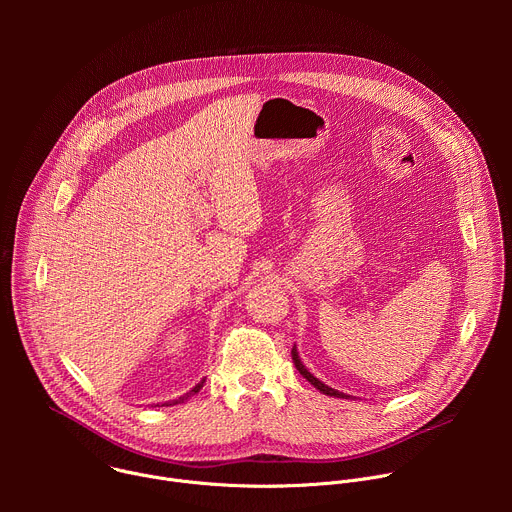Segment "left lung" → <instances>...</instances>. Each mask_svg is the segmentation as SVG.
I'll use <instances>...</instances> for the list:
<instances>
[{
	"label": "left lung",
	"instance_id": "8db88e82",
	"mask_svg": "<svg viewBox=\"0 0 512 512\" xmlns=\"http://www.w3.org/2000/svg\"><path fill=\"white\" fill-rule=\"evenodd\" d=\"M291 358H294V364H296V369L300 371V375L304 377V379H308L318 391H322L324 395H330V397H340V399H348L350 395H346V393H340V391H336V389H332V387H328V385H324L320 379H316L304 364H302V360H300V354H298V350H296V346L291 348Z\"/></svg>",
	"mask_w": 512,
	"mask_h": 512
}]
</instances>
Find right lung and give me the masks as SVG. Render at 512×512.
Wrapping results in <instances>:
<instances>
[{"label": "right lung", "mask_w": 512, "mask_h": 512, "mask_svg": "<svg viewBox=\"0 0 512 512\" xmlns=\"http://www.w3.org/2000/svg\"><path fill=\"white\" fill-rule=\"evenodd\" d=\"M202 385H204V381H200V383H198V385H196V387H194V389H192V391H188V393H186V395H182V397H178V399H176V401H170V403H166V405H176V403H184V401H186V399H188V397H192V395H194V393H198V391H200V389H202Z\"/></svg>", "instance_id": "1"}]
</instances>
